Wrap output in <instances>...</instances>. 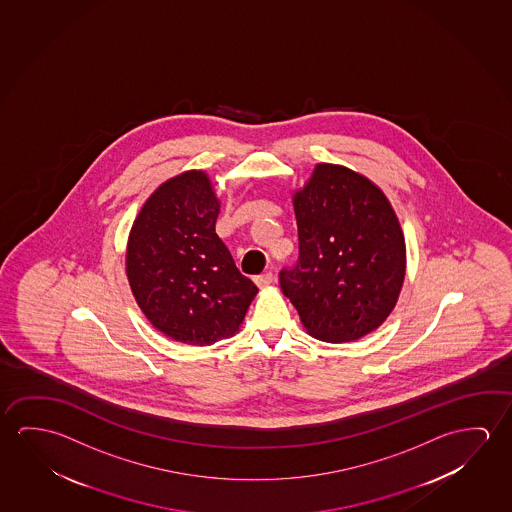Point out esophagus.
I'll use <instances>...</instances> for the list:
<instances>
[{
    "instance_id": "esophagus-1",
    "label": "esophagus",
    "mask_w": 512,
    "mask_h": 512,
    "mask_svg": "<svg viewBox=\"0 0 512 512\" xmlns=\"http://www.w3.org/2000/svg\"><path fill=\"white\" fill-rule=\"evenodd\" d=\"M274 281V276L270 274V272H267V274H261V276L254 277V283H256V286L258 288H267L268 284L272 283Z\"/></svg>"
}]
</instances>
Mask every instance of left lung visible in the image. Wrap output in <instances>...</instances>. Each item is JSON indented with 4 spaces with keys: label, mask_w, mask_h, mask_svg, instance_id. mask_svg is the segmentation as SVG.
I'll return each instance as SVG.
<instances>
[{
    "label": "left lung",
    "mask_w": 512,
    "mask_h": 512,
    "mask_svg": "<svg viewBox=\"0 0 512 512\" xmlns=\"http://www.w3.org/2000/svg\"><path fill=\"white\" fill-rule=\"evenodd\" d=\"M292 199L299 261L281 270V290L313 338L359 340L390 317L404 284L397 213L374 181L334 163H317Z\"/></svg>",
    "instance_id": "1"
}]
</instances>
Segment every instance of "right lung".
<instances>
[{
    "instance_id": "obj_1",
    "label": "right lung",
    "mask_w": 512,
    "mask_h": 512,
    "mask_svg": "<svg viewBox=\"0 0 512 512\" xmlns=\"http://www.w3.org/2000/svg\"><path fill=\"white\" fill-rule=\"evenodd\" d=\"M219 211L208 174L181 172L149 195L131 226V293L171 340L204 347L235 336L258 293L215 233Z\"/></svg>"
}]
</instances>
